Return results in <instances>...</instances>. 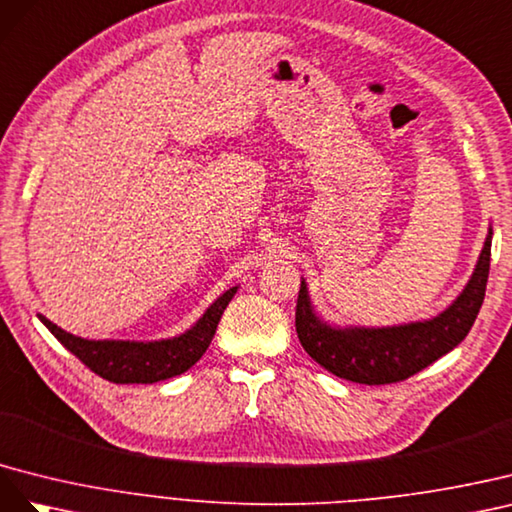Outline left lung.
Here are the masks:
<instances>
[{"instance_id": "left-lung-1", "label": "left lung", "mask_w": 512, "mask_h": 512, "mask_svg": "<svg viewBox=\"0 0 512 512\" xmlns=\"http://www.w3.org/2000/svg\"><path fill=\"white\" fill-rule=\"evenodd\" d=\"M491 236L493 231H489L476 270L461 296L429 321L394 328H332L313 313L302 281L296 332L304 352L332 375L367 386L397 384L429 367L455 349L474 326L489 279Z\"/></svg>"}]
</instances>
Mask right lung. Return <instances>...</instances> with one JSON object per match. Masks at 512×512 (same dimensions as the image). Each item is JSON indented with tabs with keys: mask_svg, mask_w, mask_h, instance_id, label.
Listing matches in <instances>:
<instances>
[{
	"mask_svg": "<svg viewBox=\"0 0 512 512\" xmlns=\"http://www.w3.org/2000/svg\"><path fill=\"white\" fill-rule=\"evenodd\" d=\"M236 289L225 291L191 330L167 341H87L57 328L47 317H38L70 354H75L102 379H109L113 384H154L188 371L206 354L218 321Z\"/></svg>",
	"mask_w": 512,
	"mask_h": 512,
	"instance_id": "add662e5",
	"label": "right lung"
}]
</instances>
